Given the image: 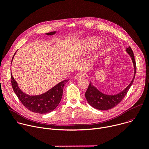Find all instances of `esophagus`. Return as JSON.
I'll return each instance as SVG.
<instances>
[{
  "instance_id": "esophagus-1",
  "label": "esophagus",
  "mask_w": 149,
  "mask_h": 149,
  "mask_svg": "<svg viewBox=\"0 0 149 149\" xmlns=\"http://www.w3.org/2000/svg\"><path fill=\"white\" fill-rule=\"evenodd\" d=\"M82 76H83V75H82V73H78V74L75 75V79H81L82 77Z\"/></svg>"
}]
</instances>
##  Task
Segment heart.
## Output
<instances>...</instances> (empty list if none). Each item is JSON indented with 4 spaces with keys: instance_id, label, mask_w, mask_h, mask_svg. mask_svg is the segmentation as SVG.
<instances>
[{
    "instance_id": "obj_1",
    "label": "heart",
    "mask_w": 149,
    "mask_h": 149,
    "mask_svg": "<svg viewBox=\"0 0 149 149\" xmlns=\"http://www.w3.org/2000/svg\"><path fill=\"white\" fill-rule=\"evenodd\" d=\"M101 43V40L95 36H90L85 39L81 44L82 51L84 54L90 52Z\"/></svg>"
}]
</instances>
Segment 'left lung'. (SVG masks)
<instances>
[{
    "mask_svg": "<svg viewBox=\"0 0 149 149\" xmlns=\"http://www.w3.org/2000/svg\"><path fill=\"white\" fill-rule=\"evenodd\" d=\"M125 51L129 55L132 59L134 70V76L131 82L129 84L128 86L120 93L114 95H110L104 94L99 91L95 86H94V85H93L92 82L90 81L88 88L86 92L85 95H86V98L88 104L94 109L100 110H107L114 107L126 95L127 92L133 84L136 72V64L134 59V55L130 47L126 48Z\"/></svg>",
    "mask_w": 149,
    "mask_h": 149,
    "instance_id": "left-lung-1",
    "label": "left lung"
}]
</instances>
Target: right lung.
Segmentation results:
<instances>
[{
	"label": "right lung",
	"instance_id": "right-lung-1",
	"mask_svg": "<svg viewBox=\"0 0 149 149\" xmlns=\"http://www.w3.org/2000/svg\"><path fill=\"white\" fill-rule=\"evenodd\" d=\"M56 31L47 33V35H54ZM15 53L12 59L14 58ZM67 80H63L48 91L37 95H29L24 93L19 87L11 73V83L13 90L22 104L29 110L39 114H46L52 111L59 104L62 97L63 89Z\"/></svg>",
	"mask_w": 149,
	"mask_h": 149
}]
</instances>
